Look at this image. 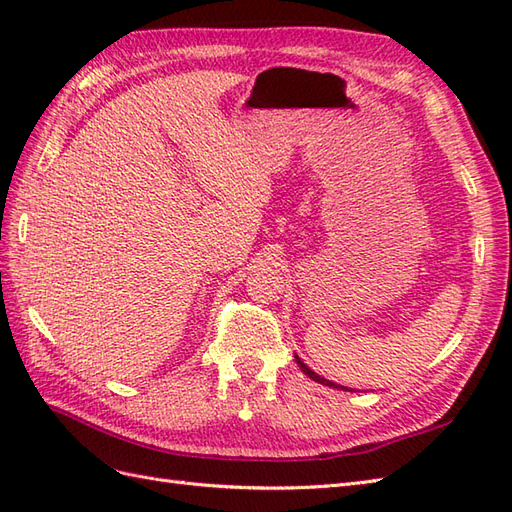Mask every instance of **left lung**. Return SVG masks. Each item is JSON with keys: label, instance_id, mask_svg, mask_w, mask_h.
Listing matches in <instances>:
<instances>
[{"label": "left lung", "instance_id": "obj_1", "mask_svg": "<svg viewBox=\"0 0 512 512\" xmlns=\"http://www.w3.org/2000/svg\"><path fill=\"white\" fill-rule=\"evenodd\" d=\"M294 361H297V365L301 367V371H303V374L305 376H309V378H312V380H316V382H320V384H327V386H331V389H342V391H350L348 389V386H342V384H337V382H331V380H327V378H320L318 374H316V371H312V369H309L301 359H299V356H294Z\"/></svg>", "mask_w": 512, "mask_h": 512}]
</instances>
